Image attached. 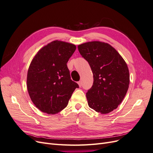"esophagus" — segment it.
<instances>
[{
	"instance_id": "esophagus-1",
	"label": "esophagus",
	"mask_w": 153,
	"mask_h": 153,
	"mask_svg": "<svg viewBox=\"0 0 153 153\" xmlns=\"http://www.w3.org/2000/svg\"><path fill=\"white\" fill-rule=\"evenodd\" d=\"M78 85H79L80 87H81L82 85V81H79V82H78Z\"/></svg>"
}]
</instances>
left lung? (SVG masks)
<instances>
[{
    "instance_id": "1",
    "label": "left lung",
    "mask_w": 153,
    "mask_h": 153,
    "mask_svg": "<svg viewBox=\"0 0 153 153\" xmlns=\"http://www.w3.org/2000/svg\"><path fill=\"white\" fill-rule=\"evenodd\" d=\"M78 49L93 73V85L86 93L88 105L97 112L110 113L121 103L128 91L127 64L108 43L89 41L79 45Z\"/></svg>"
}]
</instances>
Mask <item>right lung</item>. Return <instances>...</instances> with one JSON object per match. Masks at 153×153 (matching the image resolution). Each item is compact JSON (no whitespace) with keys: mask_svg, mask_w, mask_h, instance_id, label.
Returning <instances> with one entry per match:
<instances>
[{"mask_svg":"<svg viewBox=\"0 0 153 153\" xmlns=\"http://www.w3.org/2000/svg\"><path fill=\"white\" fill-rule=\"evenodd\" d=\"M75 50V45L55 40L41 48L32 60L27 87L32 103L41 112L50 115L61 112L78 87L67 66Z\"/></svg>","mask_w":153,"mask_h":153,"instance_id":"right-lung-1","label":"right lung"}]
</instances>
